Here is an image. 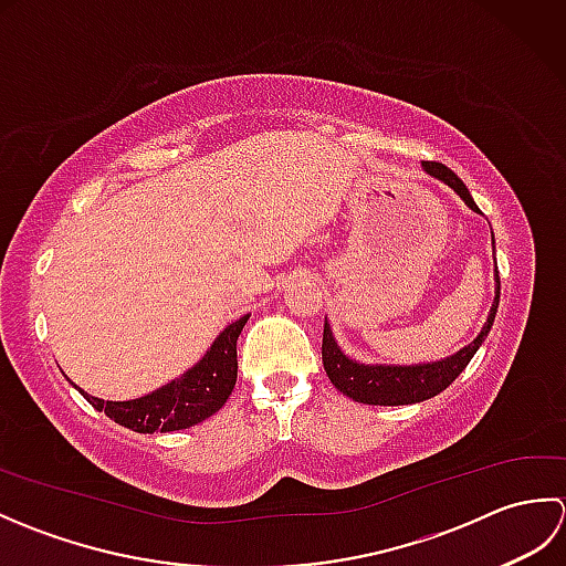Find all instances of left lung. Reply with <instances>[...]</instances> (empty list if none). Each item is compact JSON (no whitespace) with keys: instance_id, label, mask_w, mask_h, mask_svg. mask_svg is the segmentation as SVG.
<instances>
[{"instance_id":"obj_1","label":"left lung","mask_w":566,"mask_h":566,"mask_svg":"<svg viewBox=\"0 0 566 566\" xmlns=\"http://www.w3.org/2000/svg\"><path fill=\"white\" fill-rule=\"evenodd\" d=\"M423 170L440 179V182L454 189L460 199L467 203L469 209L479 211L469 189L464 182L457 177L450 167H444L442 163H423ZM491 243H494V233H491ZM496 250V245H494ZM499 296H501V280L496 272V296L494 304H491L489 318L484 323L482 333L476 338L464 345L462 350H457L454 355L438 359V363H423V365H365L357 363V359H350L343 350L335 335L331 331V323L326 321L323 326V367H326V375L333 381V387L343 391L345 396H350L353 401L359 403H369V406H408V403H420L426 399H432L440 391H444L450 384L462 375L464 367L469 365L479 350V345L486 340V335L494 326L496 318V308H499Z\"/></svg>"}]
</instances>
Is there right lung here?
<instances>
[{"instance_id": "1", "label": "right lung", "mask_w": 566, "mask_h": 566, "mask_svg": "<svg viewBox=\"0 0 566 566\" xmlns=\"http://www.w3.org/2000/svg\"><path fill=\"white\" fill-rule=\"evenodd\" d=\"M250 316L233 321L226 326L211 347L195 367L182 377L172 379L165 387L155 389L140 399L130 401H104L82 391L97 411H104L114 423L136 432H170L191 428L213 416L231 396L238 379V353L235 343Z\"/></svg>"}]
</instances>
